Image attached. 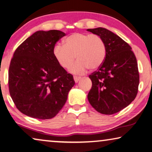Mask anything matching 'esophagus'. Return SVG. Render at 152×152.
<instances>
[{
  "label": "esophagus",
  "instance_id": "obj_1",
  "mask_svg": "<svg viewBox=\"0 0 152 152\" xmlns=\"http://www.w3.org/2000/svg\"><path fill=\"white\" fill-rule=\"evenodd\" d=\"M73 78H74V80L75 83H77V82L81 79V77H78V76H74Z\"/></svg>",
  "mask_w": 152,
  "mask_h": 152
}]
</instances>
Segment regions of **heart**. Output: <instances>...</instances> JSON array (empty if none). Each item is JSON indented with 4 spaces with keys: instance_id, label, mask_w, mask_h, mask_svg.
Here are the masks:
<instances>
[{
    "instance_id": "1",
    "label": "heart",
    "mask_w": 152,
    "mask_h": 152,
    "mask_svg": "<svg viewBox=\"0 0 152 152\" xmlns=\"http://www.w3.org/2000/svg\"><path fill=\"white\" fill-rule=\"evenodd\" d=\"M58 63L64 69L70 67L75 73H81L87 69L99 68L106 58V47L104 39L97 34L74 33L64 39V45L56 44L53 50Z\"/></svg>"
}]
</instances>
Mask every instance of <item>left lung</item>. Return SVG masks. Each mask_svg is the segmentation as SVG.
<instances>
[{
    "label": "left lung",
    "instance_id": "left-lung-1",
    "mask_svg": "<svg viewBox=\"0 0 152 152\" xmlns=\"http://www.w3.org/2000/svg\"><path fill=\"white\" fill-rule=\"evenodd\" d=\"M87 30L100 36L106 47L104 63L89 75L92 82L89 102L99 113L113 114L129 106L137 94L136 57L129 44L113 32L102 27Z\"/></svg>",
    "mask_w": 152,
    "mask_h": 152
}]
</instances>
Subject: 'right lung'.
<instances>
[{"label": "right lung", "mask_w": 152, "mask_h": 152, "mask_svg": "<svg viewBox=\"0 0 152 152\" xmlns=\"http://www.w3.org/2000/svg\"><path fill=\"white\" fill-rule=\"evenodd\" d=\"M65 35L59 30L38 31L15 51L9 69V93L17 108L27 116L52 118L66 103L75 81L53 53Z\"/></svg>", "instance_id": "obj_1"}]
</instances>
